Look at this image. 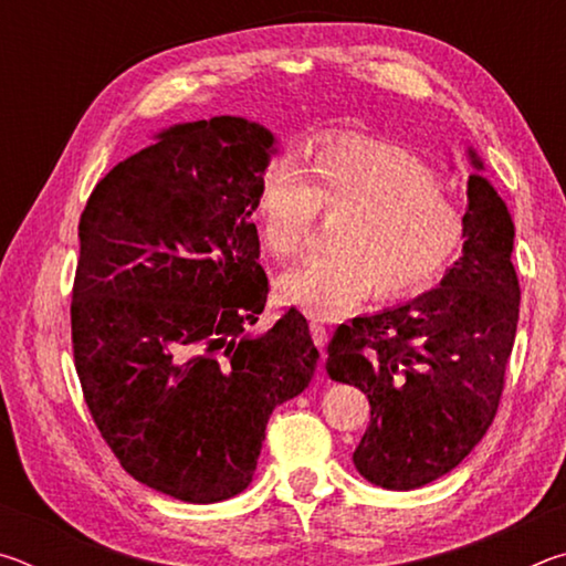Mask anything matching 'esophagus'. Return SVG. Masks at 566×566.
Segmentation results:
<instances>
[{"label":"esophagus","mask_w":566,"mask_h":566,"mask_svg":"<svg viewBox=\"0 0 566 566\" xmlns=\"http://www.w3.org/2000/svg\"><path fill=\"white\" fill-rule=\"evenodd\" d=\"M310 332H312V339L317 344L319 352L324 354V347H327V327L319 319H312L310 322Z\"/></svg>","instance_id":"1"}]
</instances>
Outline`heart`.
I'll return each instance as SVG.
<instances>
[{
    "label": "heart",
    "mask_w": 566,
    "mask_h": 566,
    "mask_svg": "<svg viewBox=\"0 0 566 566\" xmlns=\"http://www.w3.org/2000/svg\"><path fill=\"white\" fill-rule=\"evenodd\" d=\"M342 217L332 254L276 282L284 302L332 319L375 290L377 300L419 294L442 280L464 242L454 197L411 151L385 142H332L302 161H276L254 202L262 247L274 260L302 254L317 217Z\"/></svg>",
    "instance_id": "heart-1"
}]
</instances>
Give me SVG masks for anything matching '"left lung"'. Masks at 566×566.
Segmentation results:
<instances>
[{
	"label": "left lung",
	"mask_w": 566,
	"mask_h": 566,
	"mask_svg": "<svg viewBox=\"0 0 566 566\" xmlns=\"http://www.w3.org/2000/svg\"><path fill=\"white\" fill-rule=\"evenodd\" d=\"M472 165L482 161L469 149ZM464 254L437 290L339 324L332 379L359 387L371 419L354 464L385 490H417L462 462L494 421L520 322L514 224L482 175L467 181Z\"/></svg>",
	"instance_id": "obj_1"
}]
</instances>
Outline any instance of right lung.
I'll list each match as a JSON object with an SVG mask.
<instances>
[{"label":"right lung","instance_id":"obj_1","mask_svg":"<svg viewBox=\"0 0 566 566\" xmlns=\"http://www.w3.org/2000/svg\"><path fill=\"white\" fill-rule=\"evenodd\" d=\"M272 145L239 117L179 124L112 167L80 217L84 401L119 464L181 502L247 490L270 415L319 359L296 310L247 334L270 294L252 214Z\"/></svg>","mask_w":566,"mask_h":566}]
</instances>
